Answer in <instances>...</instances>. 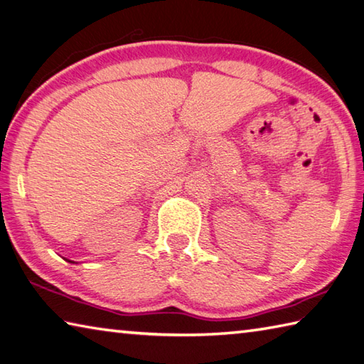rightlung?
<instances>
[{
    "instance_id": "add662e5",
    "label": "right lung",
    "mask_w": 364,
    "mask_h": 364,
    "mask_svg": "<svg viewBox=\"0 0 364 364\" xmlns=\"http://www.w3.org/2000/svg\"><path fill=\"white\" fill-rule=\"evenodd\" d=\"M70 262H71V261H70Z\"/></svg>"
}]
</instances>
